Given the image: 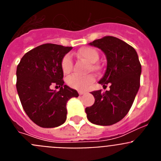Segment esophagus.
I'll use <instances>...</instances> for the list:
<instances>
[{
    "mask_svg": "<svg viewBox=\"0 0 161 161\" xmlns=\"http://www.w3.org/2000/svg\"><path fill=\"white\" fill-rule=\"evenodd\" d=\"M83 94H85V92H79V95H80V96H81V95H83Z\"/></svg>",
    "mask_w": 161,
    "mask_h": 161,
    "instance_id": "34e87169",
    "label": "esophagus"
}]
</instances>
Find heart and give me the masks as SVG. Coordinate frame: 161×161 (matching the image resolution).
I'll use <instances>...</instances> for the list:
<instances>
[{"label": "heart", "instance_id": "heart-1", "mask_svg": "<svg viewBox=\"0 0 161 161\" xmlns=\"http://www.w3.org/2000/svg\"><path fill=\"white\" fill-rule=\"evenodd\" d=\"M78 56L83 58L85 60L89 63V68L91 70L97 71L99 69V66L94 64L99 58V54L94 48L85 47L78 51ZM61 68L64 73L67 74L72 71V59L70 55H65L61 61ZM94 80V77L93 75L88 74L85 76H80L77 74H72L70 76H68L66 80V82L68 86H70L72 89L76 90L83 91L87 89L90 85Z\"/></svg>", "mask_w": 161, "mask_h": 161}]
</instances>
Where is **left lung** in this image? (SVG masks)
<instances>
[{
  "label": "left lung",
  "instance_id": "8db88e82",
  "mask_svg": "<svg viewBox=\"0 0 161 161\" xmlns=\"http://www.w3.org/2000/svg\"><path fill=\"white\" fill-rule=\"evenodd\" d=\"M101 49L107 59V67L99 84H110L109 90L93 91L94 104L85 108L87 119L93 124L109 126L127 114L140 85L141 64L131 46L113 36H105L89 43Z\"/></svg>",
  "mask_w": 161,
  "mask_h": 161
}]
</instances>
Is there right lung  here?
I'll return each instance as SVG.
<instances>
[{"mask_svg":"<svg viewBox=\"0 0 161 161\" xmlns=\"http://www.w3.org/2000/svg\"><path fill=\"white\" fill-rule=\"evenodd\" d=\"M71 47L45 43L23 55L17 67V91L28 117L44 128L56 127L67 119L66 104L79 96L77 91L64 85L61 61ZM61 87L56 92L50 85Z\"/></svg>","mask_w":161,"mask_h":161,"instance_id":"add662e5","label":"right lung"}]
</instances>
